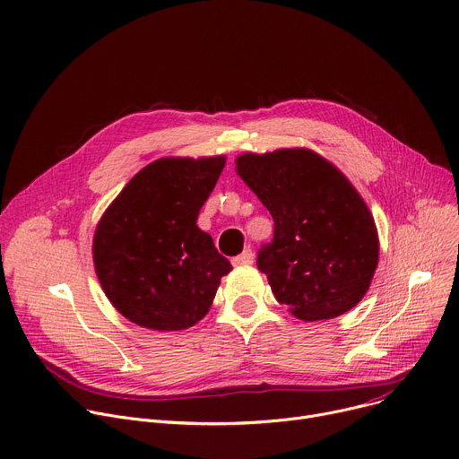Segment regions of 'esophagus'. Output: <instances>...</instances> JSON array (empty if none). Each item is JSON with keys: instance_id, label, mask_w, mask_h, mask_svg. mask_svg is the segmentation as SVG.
Returning a JSON list of instances; mask_svg holds the SVG:
<instances>
[{"instance_id": "esophagus-1", "label": "esophagus", "mask_w": 459, "mask_h": 459, "mask_svg": "<svg viewBox=\"0 0 459 459\" xmlns=\"http://www.w3.org/2000/svg\"><path fill=\"white\" fill-rule=\"evenodd\" d=\"M253 260H255V253L251 249H246L241 255L232 258V264L234 265H249V264H253Z\"/></svg>"}]
</instances>
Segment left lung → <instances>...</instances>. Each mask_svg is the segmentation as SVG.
<instances>
[{"instance_id": "left-lung-1", "label": "left lung", "mask_w": 459, "mask_h": 459, "mask_svg": "<svg viewBox=\"0 0 459 459\" xmlns=\"http://www.w3.org/2000/svg\"><path fill=\"white\" fill-rule=\"evenodd\" d=\"M236 169L274 221L256 258L274 299L302 321L354 308L375 274L378 236L345 175L308 149L241 155Z\"/></svg>"}]
</instances>
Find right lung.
Segmentation results:
<instances>
[{
    "instance_id": "add662e5",
    "label": "right lung",
    "mask_w": 459,
    "mask_h": 459,
    "mask_svg": "<svg viewBox=\"0 0 459 459\" xmlns=\"http://www.w3.org/2000/svg\"><path fill=\"white\" fill-rule=\"evenodd\" d=\"M225 159H160L114 199L94 236L98 279L114 308L152 330H182L203 319L232 265L199 210Z\"/></svg>"
}]
</instances>
